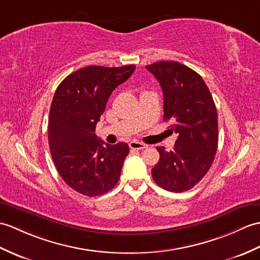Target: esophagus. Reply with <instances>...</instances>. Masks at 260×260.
<instances>
[{
	"instance_id": "esophagus-1",
	"label": "esophagus",
	"mask_w": 260,
	"mask_h": 260,
	"mask_svg": "<svg viewBox=\"0 0 260 260\" xmlns=\"http://www.w3.org/2000/svg\"><path fill=\"white\" fill-rule=\"evenodd\" d=\"M129 147L132 149H144L147 147V145L144 143H141V142H137V141H133L129 143Z\"/></svg>"
}]
</instances>
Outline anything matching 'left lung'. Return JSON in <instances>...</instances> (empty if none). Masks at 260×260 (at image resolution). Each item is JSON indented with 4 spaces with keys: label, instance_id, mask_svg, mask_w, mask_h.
<instances>
[{
    "label": "left lung",
    "instance_id": "8db88e82",
    "mask_svg": "<svg viewBox=\"0 0 260 260\" xmlns=\"http://www.w3.org/2000/svg\"><path fill=\"white\" fill-rule=\"evenodd\" d=\"M146 69L164 94V120L178 135L171 152L157 147L153 178L161 188L183 192L201 182L214 161L218 145L215 103L202 76L184 64L159 61Z\"/></svg>",
    "mask_w": 260,
    "mask_h": 260
}]
</instances>
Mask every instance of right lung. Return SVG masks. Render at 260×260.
<instances>
[{
  "label": "right lung",
  "mask_w": 260,
  "mask_h": 260,
  "mask_svg": "<svg viewBox=\"0 0 260 260\" xmlns=\"http://www.w3.org/2000/svg\"><path fill=\"white\" fill-rule=\"evenodd\" d=\"M135 65L86 66L57 86L48 117V144L58 174L71 188L100 196L118 182L129 147L106 144L95 134L112 92L128 80Z\"/></svg>",
  "instance_id": "right-lung-1"
}]
</instances>
